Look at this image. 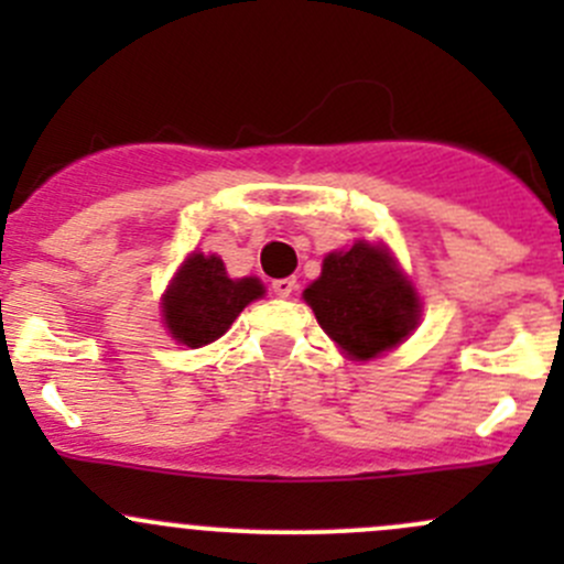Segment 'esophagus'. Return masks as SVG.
I'll return each instance as SVG.
<instances>
[{"instance_id": "1", "label": "esophagus", "mask_w": 564, "mask_h": 564, "mask_svg": "<svg viewBox=\"0 0 564 564\" xmlns=\"http://www.w3.org/2000/svg\"><path fill=\"white\" fill-rule=\"evenodd\" d=\"M294 286H297L294 278H278V281H272V292H275L278 297H292Z\"/></svg>"}]
</instances>
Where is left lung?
<instances>
[{
    "mask_svg": "<svg viewBox=\"0 0 564 564\" xmlns=\"http://www.w3.org/2000/svg\"><path fill=\"white\" fill-rule=\"evenodd\" d=\"M324 333L355 360L395 349L420 318V300L384 246L357 240L324 256L322 275L303 292Z\"/></svg>",
    "mask_w": 564,
    "mask_h": 564,
    "instance_id": "8db88e82",
    "label": "left lung"
}]
</instances>
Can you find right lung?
Here are the masks:
<instances>
[{"mask_svg": "<svg viewBox=\"0 0 564 564\" xmlns=\"http://www.w3.org/2000/svg\"><path fill=\"white\" fill-rule=\"evenodd\" d=\"M264 297L259 278H229L220 256L191 253L163 294V322L191 349L218 340L248 303Z\"/></svg>", "mask_w": 564, "mask_h": 564, "instance_id": "right-lung-1", "label": "right lung"}]
</instances>
